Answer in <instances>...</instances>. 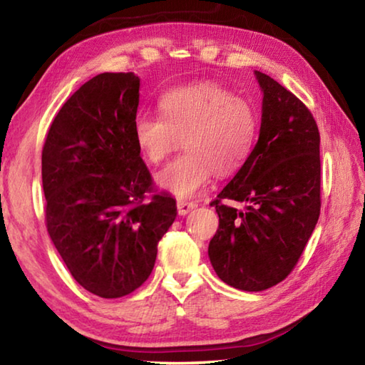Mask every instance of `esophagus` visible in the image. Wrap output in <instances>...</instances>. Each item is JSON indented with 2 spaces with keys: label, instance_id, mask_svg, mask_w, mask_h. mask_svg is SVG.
I'll use <instances>...</instances> for the list:
<instances>
[{
  "label": "esophagus",
  "instance_id": "esophagus-1",
  "mask_svg": "<svg viewBox=\"0 0 365 365\" xmlns=\"http://www.w3.org/2000/svg\"><path fill=\"white\" fill-rule=\"evenodd\" d=\"M197 205L193 201H187V200H178L177 201V209H178V214L180 215H187L190 211H193Z\"/></svg>",
  "mask_w": 365,
  "mask_h": 365
}]
</instances>
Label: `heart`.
Returning a JSON list of instances; mask_svg holds the SVG:
<instances>
[{
  "label": "heart",
  "mask_w": 365,
  "mask_h": 365,
  "mask_svg": "<svg viewBox=\"0 0 365 365\" xmlns=\"http://www.w3.org/2000/svg\"><path fill=\"white\" fill-rule=\"evenodd\" d=\"M160 115L135 120V141L151 164H160L182 143L185 154L160 170L156 182L178 197L196 195L212 172L230 175L252 150L257 117L248 101L214 83L170 90L159 100Z\"/></svg>",
  "instance_id": "obj_1"
}]
</instances>
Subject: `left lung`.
<instances>
[{
    "instance_id": "obj_1",
    "label": "left lung",
    "mask_w": 365,
    "mask_h": 365,
    "mask_svg": "<svg viewBox=\"0 0 365 365\" xmlns=\"http://www.w3.org/2000/svg\"><path fill=\"white\" fill-rule=\"evenodd\" d=\"M259 138L225 188L211 202L219 228L209 259L222 282L262 292L298 264L320 214V135L306 104L262 72ZM243 202L240 212L224 200Z\"/></svg>"
}]
</instances>
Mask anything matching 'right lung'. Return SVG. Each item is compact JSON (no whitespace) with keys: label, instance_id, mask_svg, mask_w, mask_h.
Wrapping results in <instances>:
<instances>
[{"label":"right lung","instance_id":"obj_1","mask_svg":"<svg viewBox=\"0 0 365 365\" xmlns=\"http://www.w3.org/2000/svg\"><path fill=\"white\" fill-rule=\"evenodd\" d=\"M138 103V76L100 73L59 109L41 151L49 237L73 279L101 298L143 285L177 217L140 156Z\"/></svg>","mask_w":365,"mask_h":365}]
</instances>
